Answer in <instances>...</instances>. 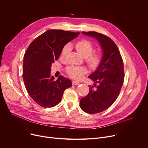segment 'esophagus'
I'll use <instances>...</instances> for the list:
<instances>
[{
  "label": "esophagus",
  "instance_id": "esophagus-1",
  "mask_svg": "<svg viewBox=\"0 0 148 148\" xmlns=\"http://www.w3.org/2000/svg\"><path fill=\"white\" fill-rule=\"evenodd\" d=\"M80 84V82H77V81H72V85H78V84Z\"/></svg>",
  "mask_w": 148,
  "mask_h": 148
}]
</instances>
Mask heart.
<instances>
[{"label": "heart", "mask_w": 148, "mask_h": 148, "mask_svg": "<svg viewBox=\"0 0 148 148\" xmlns=\"http://www.w3.org/2000/svg\"><path fill=\"white\" fill-rule=\"evenodd\" d=\"M75 48L77 51L83 57L85 58L86 62L89 67L92 69L97 68L100 64L101 61V55L99 53H92L94 51L93 43L87 39H82L76 43ZM69 44L66 45L62 51V55L64 56L70 50ZM66 72L69 76L74 79H80L83 75L86 73V69L84 67L69 66L67 67Z\"/></svg>", "instance_id": "obj_1"}]
</instances>
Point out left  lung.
Wrapping results in <instances>:
<instances>
[{"label":"left lung","instance_id":"obj_1","mask_svg":"<svg viewBox=\"0 0 148 148\" xmlns=\"http://www.w3.org/2000/svg\"><path fill=\"white\" fill-rule=\"evenodd\" d=\"M82 33L96 39L103 51L100 65L88 76L95 84L89 85V93L80 101L83 111L97 114L108 109L119 95L124 80V63L118 48L110 38L95 32Z\"/></svg>","mask_w":148,"mask_h":148}]
</instances>
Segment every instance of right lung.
<instances>
[{
    "instance_id": "1",
    "label": "right lung",
    "mask_w": 148,
    "mask_h": 148,
    "mask_svg": "<svg viewBox=\"0 0 148 148\" xmlns=\"http://www.w3.org/2000/svg\"><path fill=\"white\" fill-rule=\"evenodd\" d=\"M79 32L48 30L37 37L24 56L23 77L26 90L31 98L43 108L56 106L64 91L72 86L68 78L60 76L55 80L50 76L54 63L66 43L79 35Z\"/></svg>"
}]
</instances>
